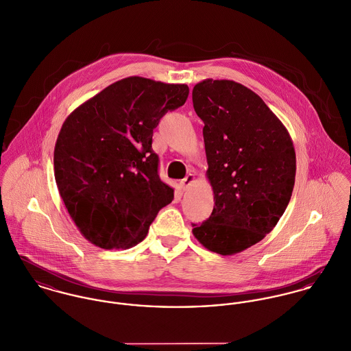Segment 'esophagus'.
<instances>
[{
    "label": "esophagus",
    "mask_w": 351,
    "mask_h": 351,
    "mask_svg": "<svg viewBox=\"0 0 351 351\" xmlns=\"http://www.w3.org/2000/svg\"><path fill=\"white\" fill-rule=\"evenodd\" d=\"M195 180H196L195 174H188V176H186L184 180H181V182H180L181 189H182V191H186V189L195 182Z\"/></svg>",
    "instance_id": "esophagus-1"
}]
</instances>
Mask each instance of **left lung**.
Segmentation results:
<instances>
[{"label": "left lung", "mask_w": 351, "mask_h": 351, "mask_svg": "<svg viewBox=\"0 0 351 351\" xmlns=\"http://www.w3.org/2000/svg\"><path fill=\"white\" fill-rule=\"evenodd\" d=\"M192 99L204 121L215 200L209 219L192 231L205 249L232 255L262 241L284 215L296 152L281 120L242 84L208 78L195 85Z\"/></svg>", "instance_id": "obj_1"}]
</instances>
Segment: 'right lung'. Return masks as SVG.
Instances as JSON below:
<instances>
[{"label": "right lung", "instance_id": "right-lung-1", "mask_svg": "<svg viewBox=\"0 0 351 351\" xmlns=\"http://www.w3.org/2000/svg\"><path fill=\"white\" fill-rule=\"evenodd\" d=\"M185 84L120 80L74 109L53 150L59 195L80 232L105 250L141 243L174 191L158 176L152 131L185 104Z\"/></svg>", "mask_w": 351, "mask_h": 351}]
</instances>
